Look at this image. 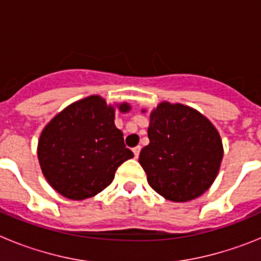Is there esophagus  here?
Wrapping results in <instances>:
<instances>
[{"instance_id": "obj_1", "label": "esophagus", "mask_w": 261, "mask_h": 261, "mask_svg": "<svg viewBox=\"0 0 261 261\" xmlns=\"http://www.w3.org/2000/svg\"><path fill=\"white\" fill-rule=\"evenodd\" d=\"M140 151H141V146L133 147V153H135L136 158H138V155H140Z\"/></svg>"}]
</instances>
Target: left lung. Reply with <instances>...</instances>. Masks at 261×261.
Wrapping results in <instances>:
<instances>
[{
    "instance_id": "8db88e82",
    "label": "left lung",
    "mask_w": 261,
    "mask_h": 261,
    "mask_svg": "<svg viewBox=\"0 0 261 261\" xmlns=\"http://www.w3.org/2000/svg\"><path fill=\"white\" fill-rule=\"evenodd\" d=\"M150 140L140 163L155 192L175 202L201 196L216 179L223 156L213 124L197 111L165 102L150 115Z\"/></svg>"
}]
</instances>
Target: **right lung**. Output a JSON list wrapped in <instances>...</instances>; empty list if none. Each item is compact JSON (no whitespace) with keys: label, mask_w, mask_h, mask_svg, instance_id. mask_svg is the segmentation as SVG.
Wrapping results in <instances>:
<instances>
[{"label":"right lung","mask_w":261,"mask_h":261,"mask_svg":"<svg viewBox=\"0 0 261 261\" xmlns=\"http://www.w3.org/2000/svg\"><path fill=\"white\" fill-rule=\"evenodd\" d=\"M119 110L126 112L123 103ZM114 107L94 95L61 111L41 132L38 156L48 183L64 197L85 200L112 183L115 171L130 159Z\"/></svg>","instance_id":"right-lung-1"}]
</instances>
